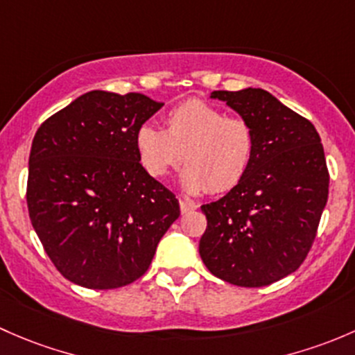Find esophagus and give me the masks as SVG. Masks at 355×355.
<instances>
[{
    "label": "esophagus",
    "instance_id": "1",
    "mask_svg": "<svg viewBox=\"0 0 355 355\" xmlns=\"http://www.w3.org/2000/svg\"><path fill=\"white\" fill-rule=\"evenodd\" d=\"M179 208H181V214H188V211L195 210L196 205L191 203V202H188V200H181V198H179Z\"/></svg>",
    "mask_w": 355,
    "mask_h": 355
}]
</instances>
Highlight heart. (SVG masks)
<instances>
[{
  "instance_id": "obj_1",
  "label": "heart",
  "mask_w": 355,
  "mask_h": 355,
  "mask_svg": "<svg viewBox=\"0 0 355 355\" xmlns=\"http://www.w3.org/2000/svg\"><path fill=\"white\" fill-rule=\"evenodd\" d=\"M135 147L148 176L162 179L184 160L179 186L189 195L229 191L246 176L254 157V130L203 101H186L166 116V130L145 123Z\"/></svg>"
}]
</instances>
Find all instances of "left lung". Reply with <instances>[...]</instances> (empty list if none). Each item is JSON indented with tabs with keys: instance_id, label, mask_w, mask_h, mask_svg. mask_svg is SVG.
Instances as JSON below:
<instances>
[{
	"instance_id": "obj_1",
	"label": "left lung",
	"mask_w": 355,
	"mask_h": 355,
	"mask_svg": "<svg viewBox=\"0 0 355 355\" xmlns=\"http://www.w3.org/2000/svg\"><path fill=\"white\" fill-rule=\"evenodd\" d=\"M253 126L254 157L246 176L203 205L200 257L218 279L263 287L291 275L311 248L328 200L327 160L316 128L263 89L215 90Z\"/></svg>"
}]
</instances>
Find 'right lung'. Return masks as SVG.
Masks as SVG:
<instances>
[{
  "label": "right lung",
  "mask_w": 355,
  "mask_h": 355,
  "mask_svg": "<svg viewBox=\"0 0 355 355\" xmlns=\"http://www.w3.org/2000/svg\"><path fill=\"white\" fill-rule=\"evenodd\" d=\"M164 104L92 90L41 124L28 157L27 205L47 257L69 282L118 288L140 279L179 217L148 176L135 133Z\"/></svg>",
  "instance_id": "right-lung-1"
}]
</instances>
